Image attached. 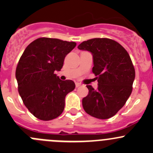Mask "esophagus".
<instances>
[{
    "mask_svg": "<svg viewBox=\"0 0 153 153\" xmlns=\"http://www.w3.org/2000/svg\"><path fill=\"white\" fill-rule=\"evenodd\" d=\"M80 86H81V84H80V83L78 82H75V86H76V87H79Z\"/></svg>",
    "mask_w": 153,
    "mask_h": 153,
    "instance_id": "esophagus-1",
    "label": "esophagus"
}]
</instances>
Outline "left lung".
Masks as SVG:
<instances>
[{
    "instance_id": "1",
    "label": "left lung",
    "mask_w": 153,
    "mask_h": 153,
    "mask_svg": "<svg viewBox=\"0 0 153 153\" xmlns=\"http://www.w3.org/2000/svg\"><path fill=\"white\" fill-rule=\"evenodd\" d=\"M78 48L92 52V72L98 79V89L86 85L87 96L82 104L87 114L99 119L114 116L126 104L132 90L135 68L122 46L109 38H92Z\"/></svg>"
}]
</instances>
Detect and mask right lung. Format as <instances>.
<instances>
[{
  "label": "right lung",
  "mask_w": 153,
  "mask_h": 153,
  "mask_svg": "<svg viewBox=\"0 0 153 153\" xmlns=\"http://www.w3.org/2000/svg\"><path fill=\"white\" fill-rule=\"evenodd\" d=\"M76 46L73 41L40 38L29 44L17 65L18 89L24 105L43 121L58 118L65 106V97L75 87L71 80L61 81L55 74Z\"/></svg>",
  "instance_id": "obj_1"
}]
</instances>
